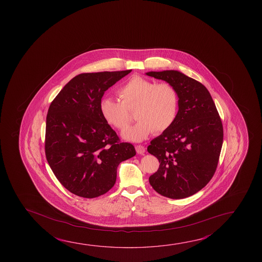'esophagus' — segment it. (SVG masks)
<instances>
[{
  "mask_svg": "<svg viewBox=\"0 0 262 262\" xmlns=\"http://www.w3.org/2000/svg\"><path fill=\"white\" fill-rule=\"evenodd\" d=\"M135 149H136V151H137L138 155H143V154L145 152V148H144V146L137 145L135 147Z\"/></svg>",
  "mask_w": 262,
  "mask_h": 262,
  "instance_id": "1",
  "label": "esophagus"
}]
</instances>
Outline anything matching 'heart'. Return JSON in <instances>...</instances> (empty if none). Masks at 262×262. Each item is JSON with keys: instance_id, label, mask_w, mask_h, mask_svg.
Here are the masks:
<instances>
[{"instance_id": "obj_1", "label": "heart", "mask_w": 262, "mask_h": 262, "mask_svg": "<svg viewBox=\"0 0 262 262\" xmlns=\"http://www.w3.org/2000/svg\"><path fill=\"white\" fill-rule=\"evenodd\" d=\"M120 101L110 97L101 99L99 111L107 124L123 130L129 125L128 111L136 108V124L122 133V137L141 142L150 133H162L171 127L176 120L178 96L169 83H159L134 76L117 91Z\"/></svg>"}]
</instances>
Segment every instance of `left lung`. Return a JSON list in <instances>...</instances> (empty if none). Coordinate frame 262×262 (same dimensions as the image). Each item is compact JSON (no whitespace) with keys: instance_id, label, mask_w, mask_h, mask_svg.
Returning <instances> with one entry per match:
<instances>
[{"instance_id":"left-lung-1","label":"left lung","mask_w":262,"mask_h":262,"mask_svg":"<svg viewBox=\"0 0 262 262\" xmlns=\"http://www.w3.org/2000/svg\"><path fill=\"white\" fill-rule=\"evenodd\" d=\"M147 76L171 84L178 96V112L169 129L147 150L160 166L149 182L172 199L193 195L212 179L223 144V125L206 86L177 70L150 71Z\"/></svg>"}]
</instances>
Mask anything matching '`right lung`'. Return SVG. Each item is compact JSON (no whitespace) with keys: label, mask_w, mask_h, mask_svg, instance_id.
I'll use <instances>...</instances> for the list:
<instances>
[{"label":"right lung","mask_w":262,"mask_h":262,"mask_svg":"<svg viewBox=\"0 0 262 262\" xmlns=\"http://www.w3.org/2000/svg\"><path fill=\"white\" fill-rule=\"evenodd\" d=\"M132 69L73 77L50 104L45 150L57 180L69 192L98 198L115 185L117 168L136 155L121 142L99 111L104 93Z\"/></svg>","instance_id":"obj_1"}]
</instances>
